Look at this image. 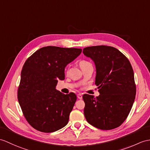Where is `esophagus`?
Segmentation results:
<instances>
[{
    "label": "esophagus",
    "mask_w": 150,
    "mask_h": 150,
    "mask_svg": "<svg viewBox=\"0 0 150 150\" xmlns=\"http://www.w3.org/2000/svg\"><path fill=\"white\" fill-rule=\"evenodd\" d=\"M77 98L80 100H81L82 98V95H81V94H78L77 95Z\"/></svg>",
    "instance_id": "obj_1"
}]
</instances>
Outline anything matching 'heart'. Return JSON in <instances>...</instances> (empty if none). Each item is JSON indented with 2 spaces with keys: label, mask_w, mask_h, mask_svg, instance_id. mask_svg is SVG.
<instances>
[{
  "label": "heart",
  "mask_w": 150,
  "mask_h": 150,
  "mask_svg": "<svg viewBox=\"0 0 150 150\" xmlns=\"http://www.w3.org/2000/svg\"><path fill=\"white\" fill-rule=\"evenodd\" d=\"M89 64H90V62H89L88 61H81V62H80L79 65H80V67H81V68H82V67H85V66L88 65Z\"/></svg>",
  "instance_id": "heart-1"
}]
</instances>
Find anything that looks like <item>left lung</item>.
<instances>
[{
    "mask_svg": "<svg viewBox=\"0 0 150 150\" xmlns=\"http://www.w3.org/2000/svg\"><path fill=\"white\" fill-rule=\"evenodd\" d=\"M83 54L96 67L95 84L100 95L84 94L87 121L101 130H111L127 119L134 102L136 86L130 61L117 48L100 45L84 48Z\"/></svg>",
    "mask_w": 150,
    "mask_h": 150,
    "instance_id": "obj_1",
    "label": "left lung"
}]
</instances>
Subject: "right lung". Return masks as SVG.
<instances>
[{
	"label": "right lung",
	"mask_w": 150,
	"mask_h": 150,
	"mask_svg": "<svg viewBox=\"0 0 150 150\" xmlns=\"http://www.w3.org/2000/svg\"><path fill=\"white\" fill-rule=\"evenodd\" d=\"M81 52V48L45 47L24 63L18 100L26 120L36 130L50 133L67 125L76 96L64 95L55 87L64 79L67 65Z\"/></svg>",
	"instance_id": "obj_1"
}]
</instances>
